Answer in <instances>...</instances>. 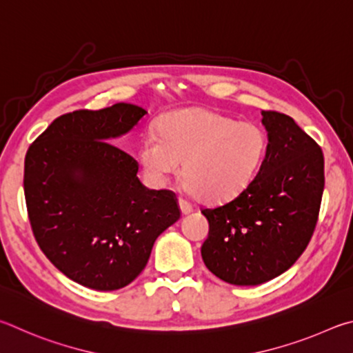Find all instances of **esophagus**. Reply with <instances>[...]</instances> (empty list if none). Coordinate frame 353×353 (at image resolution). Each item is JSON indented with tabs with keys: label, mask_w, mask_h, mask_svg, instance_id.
<instances>
[{
	"label": "esophagus",
	"mask_w": 353,
	"mask_h": 353,
	"mask_svg": "<svg viewBox=\"0 0 353 353\" xmlns=\"http://www.w3.org/2000/svg\"><path fill=\"white\" fill-rule=\"evenodd\" d=\"M178 205H180V209H181V212H183L184 215H186V214H190V212L194 211V206L190 205L189 201L184 200V199H180V200H178Z\"/></svg>",
	"instance_id": "esophagus-1"
}]
</instances>
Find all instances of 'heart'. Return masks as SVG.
<instances>
[{
  "label": "heart",
  "instance_id": "b5f03b06",
  "mask_svg": "<svg viewBox=\"0 0 353 353\" xmlns=\"http://www.w3.org/2000/svg\"><path fill=\"white\" fill-rule=\"evenodd\" d=\"M157 134L145 136L139 147V164L148 181L165 183L183 161L188 189L209 203L242 194L268 147L267 133L257 123L237 122L206 108L170 111L159 119Z\"/></svg>",
  "mask_w": 353,
  "mask_h": 353
}]
</instances>
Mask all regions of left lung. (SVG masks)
<instances>
[{
    "label": "left lung",
    "mask_w": 353,
    "mask_h": 353,
    "mask_svg": "<svg viewBox=\"0 0 353 353\" xmlns=\"http://www.w3.org/2000/svg\"><path fill=\"white\" fill-rule=\"evenodd\" d=\"M267 154L254 180L221 206L205 208L209 236L203 262L232 285H259L292 267L318 223L324 154L292 117L262 111Z\"/></svg>",
    "instance_id": "8db88e82"
}]
</instances>
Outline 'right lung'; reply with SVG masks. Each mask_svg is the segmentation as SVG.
<instances>
[{
	"mask_svg": "<svg viewBox=\"0 0 353 353\" xmlns=\"http://www.w3.org/2000/svg\"><path fill=\"white\" fill-rule=\"evenodd\" d=\"M144 114L132 103L61 114L24 158V196L40 250L66 277L99 292L133 282L154 240L181 215L175 194L142 186L138 161L111 144Z\"/></svg>",
	"mask_w": 353,
	"mask_h": 353,
	"instance_id": "obj_1",
	"label": "right lung"
}]
</instances>
